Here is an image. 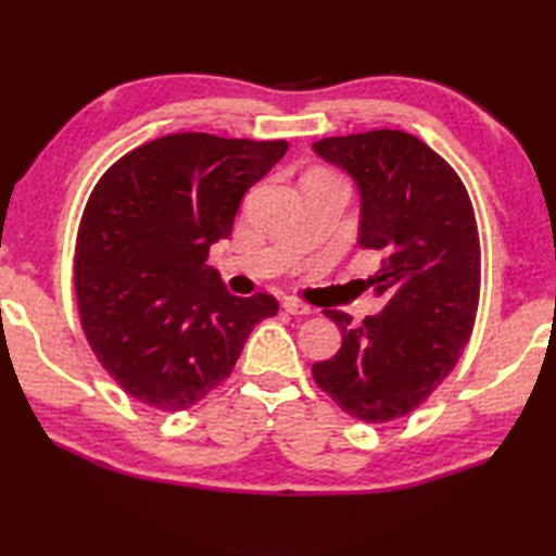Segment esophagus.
Wrapping results in <instances>:
<instances>
[{
    "label": "esophagus",
    "instance_id": "34e87169",
    "mask_svg": "<svg viewBox=\"0 0 556 556\" xmlns=\"http://www.w3.org/2000/svg\"><path fill=\"white\" fill-rule=\"evenodd\" d=\"M281 308H285L289 315H311L313 308L311 305H305L296 299H285V303H281Z\"/></svg>",
    "mask_w": 556,
    "mask_h": 556
}]
</instances>
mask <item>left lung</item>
Listing matches in <instances>:
<instances>
[{"label": "left lung", "instance_id": "1", "mask_svg": "<svg viewBox=\"0 0 556 556\" xmlns=\"http://www.w3.org/2000/svg\"><path fill=\"white\" fill-rule=\"evenodd\" d=\"M313 150L358 188V245L382 255L368 285L384 299L361 325L323 311L341 349L313 377L351 418L394 420L442 384L468 344L480 289L473 207L456 172L410 134L380 128Z\"/></svg>", "mask_w": 556, "mask_h": 556}]
</instances>
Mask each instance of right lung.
I'll list each match as a JSON object with an SVG mask.
<instances>
[{
  "instance_id": "obj_1",
  "label": "right lung",
  "mask_w": 556,
  "mask_h": 556,
  "mask_svg": "<svg viewBox=\"0 0 556 556\" xmlns=\"http://www.w3.org/2000/svg\"><path fill=\"white\" fill-rule=\"evenodd\" d=\"M285 152L287 140L174 134L104 172L80 219L74 279L83 332L126 394L191 408L231 375L251 329L277 315L267 293H229L205 260Z\"/></svg>"
}]
</instances>
